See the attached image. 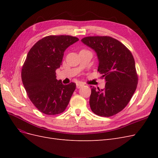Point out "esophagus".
Returning a JSON list of instances; mask_svg holds the SVG:
<instances>
[{
    "label": "esophagus",
    "mask_w": 158,
    "mask_h": 158,
    "mask_svg": "<svg viewBox=\"0 0 158 158\" xmlns=\"http://www.w3.org/2000/svg\"><path fill=\"white\" fill-rule=\"evenodd\" d=\"M84 85V84L81 83V82H78L77 84H76V88H80L83 87Z\"/></svg>",
    "instance_id": "1"
}]
</instances>
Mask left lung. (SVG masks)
<instances>
[{
	"label": "left lung",
	"instance_id": "obj_1",
	"mask_svg": "<svg viewBox=\"0 0 158 158\" xmlns=\"http://www.w3.org/2000/svg\"><path fill=\"white\" fill-rule=\"evenodd\" d=\"M81 41L95 52L99 62L98 70L106 81L103 89L90 86L91 109L99 116H113L127 106L136 89L135 59L131 51L113 37H86Z\"/></svg>",
	"mask_w": 158,
	"mask_h": 158
}]
</instances>
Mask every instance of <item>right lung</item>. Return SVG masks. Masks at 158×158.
<instances>
[{
	"label": "right lung",
	"instance_id": "right-lung-1",
	"mask_svg": "<svg viewBox=\"0 0 158 158\" xmlns=\"http://www.w3.org/2000/svg\"><path fill=\"white\" fill-rule=\"evenodd\" d=\"M70 35H49L38 41L28 52L22 69L23 85L31 102L43 113L63 112L76 89V84L64 85L56 80L65 50L78 41Z\"/></svg>",
	"mask_w": 158,
	"mask_h": 158
}]
</instances>
